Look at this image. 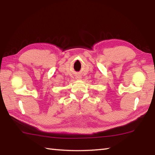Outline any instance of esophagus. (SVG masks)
Instances as JSON below:
<instances>
[{
  "instance_id": "esophagus-1",
  "label": "esophagus",
  "mask_w": 155,
  "mask_h": 155,
  "mask_svg": "<svg viewBox=\"0 0 155 155\" xmlns=\"http://www.w3.org/2000/svg\"><path fill=\"white\" fill-rule=\"evenodd\" d=\"M77 78H78V79H79V78H81V77H77Z\"/></svg>"
}]
</instances>
